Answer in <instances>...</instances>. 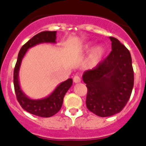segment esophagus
<instances>
[{
    "mask_svg": "<svg viewBox=\"0 0 146 146\" xmlns=\"http://www.w3.org/2000/svg\"><path fill=\"white\" fill-rule=\"evenodd\" d=\"M73 82H75V83H79L81 82V79H80V77L79 76H75L73 77Z\"/></svg>",
    "mask_w": 146,
    "mask_h": 146,
    "instance_id": "1",
    "label": "esophagus"
}]
</instances>
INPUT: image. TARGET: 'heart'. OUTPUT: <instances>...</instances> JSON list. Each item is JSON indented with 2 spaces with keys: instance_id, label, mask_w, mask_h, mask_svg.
<instances>
[{
  "instance_id": "obj_1",
  "label": "heart",
  "mask_w": 146,
  "mask_h": 146,
  "mask_svg": "<svg viewBox=\"0 0 146 146\" xmlns=\"http://www.w3.org/2000/svg\"><path fill=\"white\" fill-rule=\"evenodd\" d=\"M92 48V45H88L85 47V50L88 51ZM106 54V48L103 46H97L92 48L89 55L88 57V66L90 68H94L98 67L103 61Z\"/></svg>"
}]
</instances>
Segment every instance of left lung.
Returning <instances> with one entry per match:
<instances>
[{"label": "left lung", "instance_id": "obj_1", "mask_svg": "<svg viewBox=\"0 0 146 146\" xmlns=\"http://www.w3.org/2000/svg\"><path fill=\"white\" fill-rule=\"evenodd\" d=\"M110 39L112 51L109 56L82 75L88 88L86 106L100 117L112 116L124 109L134 82L131 53L118 39Z\"/></svg>", "mask_w": 146, "mask_h": 146}]
</instances>
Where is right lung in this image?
I'll return each mask as SVG.
<instances>
[{
  "mask_svg": "<svg viewBox=\"0 0 146 146\" xmlns=\"http://www.w3.org/2000/svg\"><path fill=\"white\" fill-rule=\"evenodd\" d=\"M57 31H42L34 36L22 46L18 54L13 74L14 88L16 98L24 110L34 115L48 118L54 115L61 110L64 98L67 91L73 85V79H68L59 84L48 96L42 99H31L28 98L21 88L19 73L22 59L27 51L33 46L40 43H56Z\"/></svg>",
  "mask_w": 146,
  "mask_h": 146,
  "instance_id": "add662e5",
  "label": "right lung"
}]
</instances>
